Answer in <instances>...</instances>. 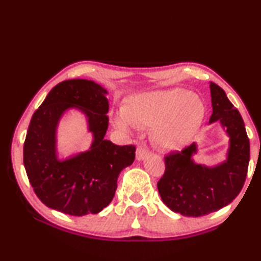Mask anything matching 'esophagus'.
<instances>
[{
  "label": "esophagus",
  "instance_id": "34e87169",
  "mask_svg": "<svg viewBox=\"0 0 261 261\" xmlns=\"http://www.w3.org/2000/svg\"><path fill=\"white\" fill-rule=\"evenodd\" d=\"M147 154H148V151H147L146 148H145L144 146H139L138 148H137V151H136L137 160H139V161L144 160V159L147 156Z\"/></svg>",
  "mask_w": 261,
  "mask_h": 261
}]
</instances>
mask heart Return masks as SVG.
I'll return each mask as SVG.
<instances>
[{"label": "heart", "instance_id": "b5f03b06", "mask_svg": "<svg viewBox=\"0 0 261 261\" xmlns=\"http://www.w3.org/2000/svg\"><path fill=\"white\" fill-rule=\"evenodd\" d=\"M205 107L199 96L182 90L156 91L138 94L123 106L114 118L118 129L152 127V140L159 148H183L202 122Z\"/></svg>", "mask_w": 261, "mask_h": 261}]
</instances>
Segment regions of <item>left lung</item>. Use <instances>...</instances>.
Listing matches in <instances>:
<instances>
[{
	"label": "left lung",
	"mask_w": 261,
	"mask_h": 261,
	"mask_svg": "<svg viewBox=\"0 0 261 261\" xmlns=\"http://www.w3.org/2000/svg\"><path fill=\"white\" fill-rule=\"evenodd\" d=\"M213 114L210 123L219 121L229 136L227 160L215 167L198 165L192 155L197 145L165 156L166 170L158 182L161 199L184 216L207 215L235 199L244 185L250 161V141L238 110L215 83L210 84Z\"/></svg>",
	"instance_id": "left-lung-1"
}]
</instances>
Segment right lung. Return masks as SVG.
I'll use <instances>...</instances> for the list:
<instances>
[{"label": "right lung", "instance_id": "obj_1", "mask_svg": "<svg viewBox=\"0 0 261 261\" xmlns=\"http://www.w3.org/2000/svg\"><path fill=\"white\" fill-rule=\"evenodd\" d=\"M107 91L87 79L57 84L31 118L24 143V167L39 199L49 208L73 216L96 214L113 200L117 178L132 165L136 146L105 139L108 129ZM86 114L94 135L90 149L65 161L56 154V127L65 110Z\"/></svg>", "mask_w": 261, "mask_h": 261}]
</instances>
